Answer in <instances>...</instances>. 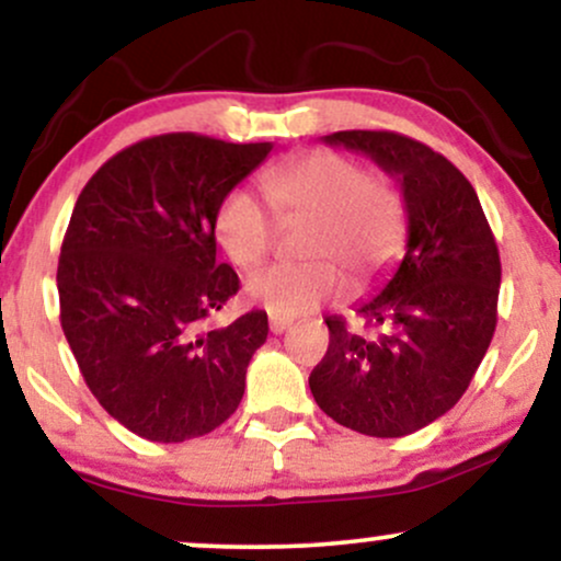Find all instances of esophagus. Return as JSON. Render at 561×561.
<instances>
[{
  "label": "esophagus",
  "instance_id": "34e87169",
  "mask_svg": "<svg viewBox=\"0 0 561 561\" xmlns=\"http://www.w3.org/2000/svg\"><path fill=\"white\" fill-rule=\"evenodd\" d=\"M268 327H272L274 334H282V332H287L289 327H293V321H289V319H272V321H268Z\"/></svg>",
  "mask_w": 561,
  "mask_h": 561
}]
</instances>
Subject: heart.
<instances>
[{"mask_svg": "<svg viewBox=\"0 0 561 561\" xmlns=\"http://www.w3.org/2000/svg\"><path fill=\"white\" fill-rule=\"evenodd\" d=\"M279 221H302L298 253L308 261L279 263L244 282L248 298L274 319L317 311L340 295V276L364 285L396 259L405 240V205L385 179L337 152H306L274 165L261 179ZM216 240L237 266L261 263L274 244V218L253 192L231 190L214 216Z\"/></svg>", "mask_w": 561, "mask_h": 561, "instance_id": "b5f03b06", "label": "heart"}]
</instances>
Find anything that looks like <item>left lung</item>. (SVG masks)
<instances>
[{"mask_svg": "<svg viewBox=\"0 0 561 561\" xmlns=\"http://www.w3.org/2000/svg\"><path fill=\"white\" fill-rule=\"evenodd\" d=\"M327 145L364 152L401 182L405 255L363 330L327 317L330 347L308 377L313 401L343 427L403 437L459 403L495 332L501 259L467 176L422 141L396 131H334Z\"/></svg>", "mask_w": 561, "mask_h": 561, "instance_id": "1", "label": "left lung"}]
</instances>
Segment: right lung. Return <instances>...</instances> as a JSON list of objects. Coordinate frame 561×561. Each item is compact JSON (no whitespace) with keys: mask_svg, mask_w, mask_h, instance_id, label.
I'll return each instance as SVG.
<instances>
[{"mask_svg":"<svg viewBox=\"0 0 561 561\" xmlns=\"http://www.w3.org/2000/svg\"><path fill=\"white\" fill-rule=\"evenodd\" d=\"M160 134L113 156L76 199L60 263V324L102 409L156 443L208 435L237 411L266 311L203 321L240 289L216 261L218 203L272 152Z\"/></svg>","mask_w":561,"mask_h":561,"instance_id":"obj_1","label":"right lung"}]
</instances>
